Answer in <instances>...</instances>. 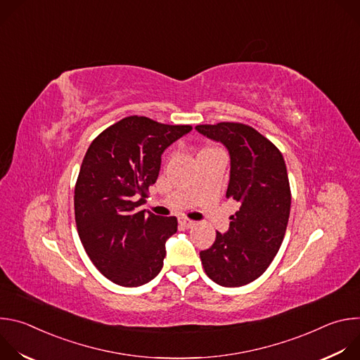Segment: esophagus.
Masks as SVG:
<instances>
[{
  "instance_id": "1",
  "label": "esophagus",
  "mask_w": 360,
  "mask_h": 360,
  "mask_svg": "<svg viewBox=\"0 0 360 360\" xmlns=\"http://www.w3.org/2000/svg\"><path fill=\"white\" fill-rule=\"evenodd\" d=\"M179 224L182 225V226H185V228H193L195 225H196V222L195 221H191V219H186V218H181L179 219Z\"/></svg>"
}]
</instances>
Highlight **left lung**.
Listing matches in <instances>:
<instances>
[{"mask_svg": "<svg viewBox=\"0 0 360 360\" xmlns=\"http://www.w3.org/2000/svg\"><path fill=\"white\" fill-rule=\"evenodd\" d=\"M229 152L226 198L238 202L229 229L199 256L207 275L236 288L258 279L278 253L289 221L290 188L281 150L264 135L239 122L196 125Z\"/></svg>", "mask_w": 360, "mask_h": 360, "instance_id": "1", "label": "left lung"}]
</instances>
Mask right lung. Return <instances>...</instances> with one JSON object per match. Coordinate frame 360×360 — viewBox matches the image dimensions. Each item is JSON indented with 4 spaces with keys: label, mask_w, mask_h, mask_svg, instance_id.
<instances>
[{
    "label": "right lung",
    "mask_w": 360,
    "mask_h": 360,
    "mask_svg": "<svg viewBox=\"0 0 360 360\" xmlns=\"http://www.w3.org/2000/svg\"><path fill=\"white\" fill-rule=\"evenodd\" d=\"M191 129L127 117L102 131L85 153L74 195L77 229L95 268L117 285L141 286L164 266L165 242L178 221L138 208L158 179L164 150Z\"/></svg>",
    "instance_id": "add662e5"
}]
</instances>
